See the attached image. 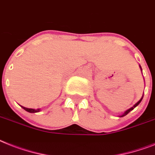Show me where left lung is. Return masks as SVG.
I'll return each mask as SVG.
<instances>
[{
  "instance_id": "left-lung-1",
  "label": "left lung",
  "mask_w": 155,
  "mask_h": 155,
  "mask_svg": "<svg viewBox=\"0 0 155 155\" xmlns=\"http://www.w3.org/2000/svg\"><path fill=\"white\" fill-rule=\"evenodd\" d=\"M139 68H140L141 71H142V72H143V69H142V68H141V66H140V65H139ZM143 96H142V98H141V99H139V101L137 102L136 104H134V106H133V107H130V108H129V109H127V110H126V111H124V113H123V114H119V117H123V116H125V115H127V114L128 113L130 112V111H131L132 110H134V108H135V107H136L138 106V105H139V104H140V103H141V101H142V99H143Z\"/></svg>"
}]
</instances>
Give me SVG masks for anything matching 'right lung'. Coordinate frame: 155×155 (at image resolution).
I'll use <instances>...</instances> for the list:
<instances>
[{
    "instance_id": "add662e5",
    "label": "right lung",
    "mask_w": 155,
    "mask_h": 155,
    "mask_svg": "<svg viewBox=\"0 0 155 155\" xmlns=\"http://www.w3.org/2000/svg\"><path fill=\"white\" fill-rule=\"evenodd\" d=\"M21 107L23 108V109H25L26 111H28V112H29V113H36V112H40V111H41V109H40V108H38V109H32V108L25 107L23 106H21Z\"/></svg>"
}]
</instances>
